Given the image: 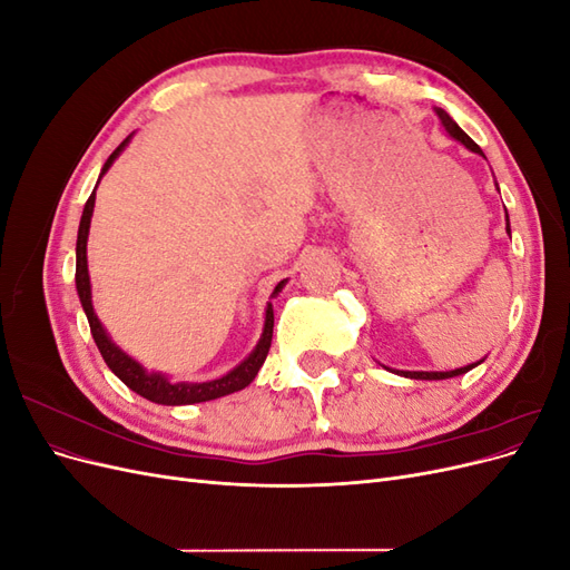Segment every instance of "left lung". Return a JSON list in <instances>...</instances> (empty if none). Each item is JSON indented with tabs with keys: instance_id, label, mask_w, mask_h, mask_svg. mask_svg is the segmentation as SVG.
<instances>
[{
	"instance_id": "1",
	"label": "left lung",
	"mask_w": 570,
	"mask_h": 570,
	"mask_svg": "<svg viewBox=\"0 0 570 570\" xmlns=\"http://www.w3.org/2000/svg\"><path fill=\"white\" fill-rule=\"evenodd\" d=\"M435 114H438V118H440V124H442V128L450 132V137H454L456 142H461L465 149H471V151H475V154H480V157H485V154H482V149L471 140L469 135H465L459 126H456V120L446 114L444 109H435ZM497 185V183H494ZM499 189V187H497ZM507 212V209H504ZM507 233H509V237H511V226H509V214H507ZM482 361L485 358H480V361H475V364H469V366H461V368H454V371H394V368H387V371H392V373H396V375H402V377H411V381H444V377H456V375H463V373H469L471 368H475V366H480Z\"/></svg>"
}]
</instances>
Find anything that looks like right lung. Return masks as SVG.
I'll list each match as a JSON object with an SVG mask.
<instances>
[{
  "instance_id": "1",
  "label": "right lung",
  "mask_w": 570,
  "mask_h": 570,
  "mask_svg": "<svg viewBox=\"0 0 570 570\" xmlns=\"http://www.w3.org/2000/svg\"><path fill=\"white\" fill-rule=\"evenodd\" d=\"M130 137L132 135H128L126 140L111 151V157L107 159V164L101 166L99 180L105 178V174L111 168V164L120 157V151L128 147ZM95 189H92L90 199L85 202V209H82V216H80L78 243H76V289H78V297H80V304H82V312H85V316H88L97 350L101 352V358L107 361V366L111 368V373L118 377L120 383H126L132 392L145 396V400H149L154 404H164V406L212 402V400H218V396H226V394L245 390L256 377L258 368L264 366L266 354L271 350V337H273V304L271 302L266 304L264 333H262V337H258L252 354L245 361H239V364L233 371H228L226 375L216 377V381H206V383H174L168 375H164L159 371H147L140 364V361H135L132 356H128L109 337L107 327L101 325V321L95 314L92 285H90V271H88V235H90V220H92V212H95ZM285 283L287 281H281L278 285H275L271 299L278 297V292L285 287Z\"/></svg>"
}]
</instances>
